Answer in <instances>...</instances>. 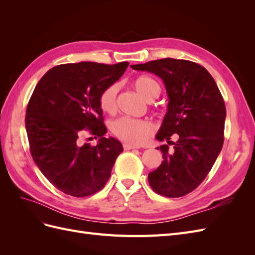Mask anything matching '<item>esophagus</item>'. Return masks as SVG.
I'll return each instance as SVG.
<instances>
[{
  "label": "esophagus",
  "instance_id": "34e87169",
  "mask_svg": "<svg viewBox=\"0 0 255 255\" xmlns=\"http://www.w3.org/2000/svg\"><path fill=\"white\" fill-rule=\"evenodd\" d=\"M123 149H125V150H133V149H138V146L133 145L130 143H123Z\"/></svg>",
  "mask_w": 255,
  "mask_h": 255
}]
</instances>
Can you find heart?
I'll return each instance as SVG.
<instances>
[{
    "mask_svg": "<svg viewBox=\"0 0 255 255\" xmlns=\"http://www.w3.org/2000/svg\"><path fill=\"white\" fill-rule=\"evenodd\" d=\"M133 86L145 101H153L159 96V85L150 76L140 75L133 81ZM118 86L112 84L105 87L99 96V106L104 113L114 114L117 109ZM112 133L118 139L128 143L139 144L153 132L152 123L148 120L120 117L111 123Z\"/></svg>",
    "mask_w": 255,
    "mask_h": 255,
    "instance_id": "1",
    "label": "heart"
}]
</instances>
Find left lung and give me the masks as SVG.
<instances>
[{
  "label": "left lung",
  "mask_w": 255,
  "mask_h": 255,
  "mask_svg": "<svg viewBox=\"0 0 255 255\" xmlns=\"http://www.w3.org/2000/svg\"><path fill=\"white\" fill-rule=\"evenodd\" d=\"M130 67L159 76L169 99L156 135L168 144L157 148L164 160L149 173L150 186L168 198L187 195L203 182L222 149L226 105L219 88L204 67L190 60L163 58ZM173 133L175 143L170 140Z\"/></svg>",
  "instance_id": "8db88e82"
}]
</instances>
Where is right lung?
<instances>
[{
    "label": "right lung",
    "mask_w": 255,
    "mask_h": 255,
    "mask_svg": "<svg viewBox=\"0 0 255 255\" xmlns=\"http://www.w3.org/2000/svg\"><path fill=\"white\" fill-rule=\"evenodd\" d=\"M128 66V61L64 64L36 85L25 116L29 151L42 174L67 195L87 197L101 190L123 151L119 140L103 136L107 129L99 96ZM83 130L99 136V143L81 145Z\"/></svg>",
    "instance_id": "add662e5"
}]
</instances>
